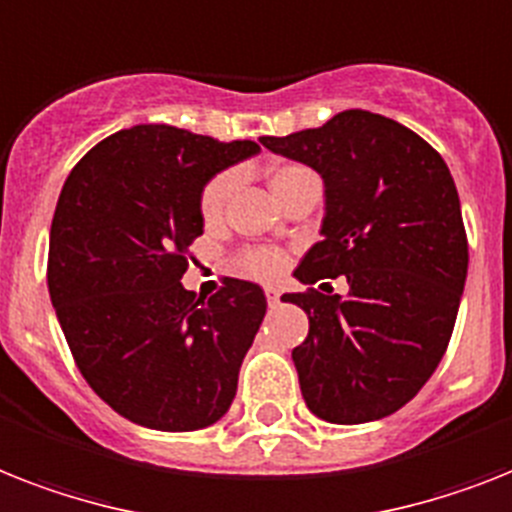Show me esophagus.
<instances>
[{
  "instance_id": "esophagus-1",
  "label": "esophagus",
  "mask_w": 512,
  "mask_h": 512,
  "mask_svg": "<svg viewBox=\"0 0 512 512\" xmlns=\"http://www.w3.org/2000/svg\"><path fill=\"white\" fill-rule=\"evenodd\" d=\"M265 299H268V305H278V299H281V292H278L276 286H265Z\"/></svg>"
}]
</instances>
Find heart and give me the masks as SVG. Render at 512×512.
<instances>
[{
    "label": "heart",
    "mask_w": 512,
    "mask_h": 512,
    "mask_svg": "<svg viewBox=\"0 0 512 512\" xmlns=\"http://www.w3.org/2000/svg\"><path fill=\"white\" fill-rule=\"evenodd\" d=\"M307 173V168L302 165H281L270 173V189L273 194H281L284 186H289L297 176ZM231 186H234V173H215L202 191H199V215L205 220H215L223 213V205H226L228 194H231ZM231 270L239 273V276L257 278V281H270L276 278L281 270L286 268V255L276 247H244L236 249L231 260H228Z\"/></svg>",
    "instance_id": "b5f03b06"
}]
</instances>
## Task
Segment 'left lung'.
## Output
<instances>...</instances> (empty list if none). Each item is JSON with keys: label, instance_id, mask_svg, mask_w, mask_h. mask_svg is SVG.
Returning <instances> with one entry per match:
<instances>
[{"label": "left lung", "instance_id": "left-lung-1", "mask_svg": "<svg viewBox=\"0 0 512 512\" xmlns=\"http://www.w3.org/2000/svg\"><path fill=\"white\" fill-rule=\"evenodd\" d=\"M260 141L326 184L323 239L294 270L307 292L281 297L310 318L292 350L307 407L328 423L397 413L447 352L468 276L447 162L415 131L368 110ZM336 275L351 284L347 298L314 289Z\"/></svg>", "mask_w": 512, "mask_h": 512}]
</instances>
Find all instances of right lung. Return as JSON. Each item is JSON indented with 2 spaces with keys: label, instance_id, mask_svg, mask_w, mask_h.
<instances>
[{
  "label": "right lung",
  "instance_id": "obj_1",
  "mask_svg": "<svg viewBox=\"0 0 512 512\" xmlns=\"http://www.w3.org/2000/svg\"><path fill=\"white\" fill-rule=\"evenodd\" d=\"M257 152L255 141L134 126L89 149L62 186L49 297L86 384L128 421L194 431L234 402L263 289L223 278L205 299L181 278L202 236V186Z\"/></svg>",
  "mask_w": 512,
  "mask_h": 512
}]
</instances>
